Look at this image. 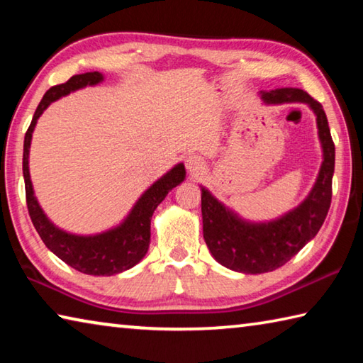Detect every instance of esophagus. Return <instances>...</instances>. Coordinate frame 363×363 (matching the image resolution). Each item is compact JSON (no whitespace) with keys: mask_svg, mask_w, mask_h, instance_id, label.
I'll use <instances>...</instances> for the list:
<instances>
[{"mask_svg":"<svg viewBox=\"0 0 363 363\" xmlns=\"http://www.w3.org/2000/svg\"><path fill=\"white\" fill-rule=\"evenodd\" d=\"M186 168L190 173H199V171L203 168V160L196 155H190L186 158Z\"/></svg>","mask_w":363,"mask_h":363,"instance_id":"esophagus-1","label":"esophagus"}]
</instances>
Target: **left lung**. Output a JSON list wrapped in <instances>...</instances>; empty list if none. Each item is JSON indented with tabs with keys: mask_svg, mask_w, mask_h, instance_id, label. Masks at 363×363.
<instances>
[{
	"mask_svg": "<svg viewBox=\"0 0 363 363\" xmlns=\"http://www.w3.org/2000/svg\"><path fill=\"white\" fill-rule=\"evenodd\" d=\"M264 104H307L315 113L322 145V167L309 195L277 219L251 223L238 216L201 187L203 238L214 259L242 274H264L284 266L320 230L331 203V179L335 173V144L327 115L320 102L298 88L261 91Z\"/></svg>",
	"mask_w": 363,
	"mask_h": 363,
	"instance_id": "left-lung-1",
	"label": "left lung"
}]
</instances>
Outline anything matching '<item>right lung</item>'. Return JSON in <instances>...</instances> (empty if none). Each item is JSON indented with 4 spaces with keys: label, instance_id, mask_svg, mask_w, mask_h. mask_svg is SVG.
Returning <instances> with one entry per match:
<instances>
[{
    "label": "right lung",
    "instance_id": "right-lung-1",
    "mask_svg": "<svg viewBox=\"0 0 363 363\" xmlns=\"http://www.w3.org/2000/svg\"><path fill=\"white\" fill-rule=\"evenodd\" d=\"M104 82V75L99 72H88L82 75H73L69 82L52 86L43 96L40 106L36 107L33 120L30 123L23 140V179H26L27 208L32 218L36 232L46 247L62 259L70 267L88 275H115L123 270H128L145 256L150 245V219L157 206L164 200L169 190L186 179V168L182 163H177L167 174L155 181L145 192L139 196L128 216L121 223L106 232L94 233V235H78L70 233L59 227L49 219L36 200L32 179L28 171V155L32 134L36 121L41 113L51 106L54 101L60 99L73 91L96 86Z\"/></svg>",
    "mask_w": 363,
    "mask_h": 363
}]
</instances>
